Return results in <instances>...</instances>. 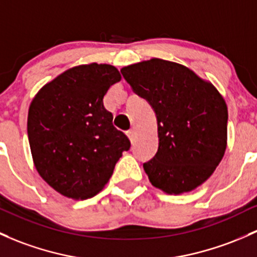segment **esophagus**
Returning a JSON list of instances; mask_svg holds the SVG:
<instances>
[{"instance_id": "obj_1", "label": "esophagus", "mask_w": 257, "mask_h": 257, "mask_svg": "<svg viewBox=\"0 0 257 257\" xmlns=\"http://www.w3.org/2000/svg\"><path fill=\"white\" fill-rule=\"evenodd\" d=\"M126 134H127V136H128V139L131 140V142L134 143V141H135V139H136V131H135L134 128H131V130H128L127 132H126Z\"/></svg>"}]
</instances>
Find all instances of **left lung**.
<instances>
[{
    "instance_id": "8db88e82",
    "label": "left lung",
    "mask_w": 257,
    "mask_h": 257,
    "mask_svg": "<svg viewBox=\"0 0 257 257\" xmlns=\"http://www.w3.org/2000/svg\"><path fill=\"white\" fill-rule=\"evenodd\" d=\"M121 73L156 112L158 151L143 164L151 184L169 195L202 185L227 148L228 107L217 88L186 66L162 59L126 66Z\"/></svg>"
}]
</instances>
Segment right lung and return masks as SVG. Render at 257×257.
<instances>
[{
  "instance_id": "obj_1",
  "label": "right lung",
  "mask_w": 257,
  "mask_h": 257,
  "mask_svg": "<svg viewBox=\"0 0 257 257\" xmlns=\"http://www.w3.org/2000/svg\"><path fill=\"white\" fill-rule=\"evenodd\" d=\"M121 79L117 68L93 62L70 68L32 100L28 139L39 175L73 200L103 190L130 140L104 107L107 89Z\"/></svg>"
}]
</instances>
